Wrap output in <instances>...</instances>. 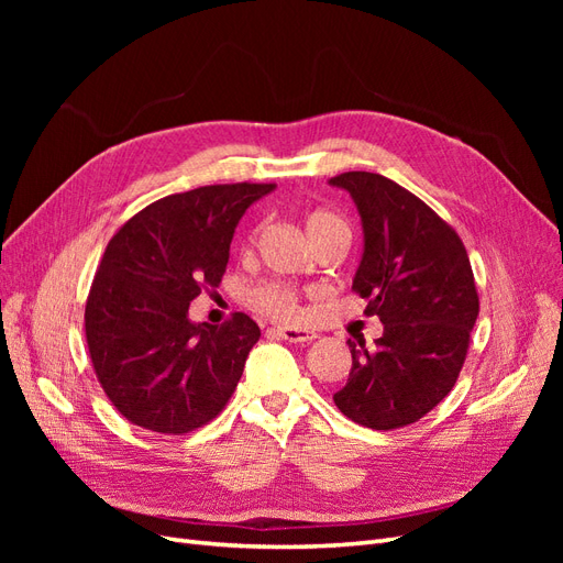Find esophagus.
Here are the masks:
<instances>
[{"instance_id": "esophagus-1", "label": "esophagus", "mask_w": 563, "mask_h": 563, "mask_svg": "<svg viewBox=\"0 0 563 563\" xmlns=\"http://www.w3.org/2000/svg\"><path fill=\"white\" fill-rule=\"evenodd\" d=\"M277 335L288 340V343H308V340L317 338L312 331L308 329H291V327H279L277 329Z\"/></svg>"}]
</instances>
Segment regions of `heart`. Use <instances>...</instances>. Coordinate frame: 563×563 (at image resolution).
<instances>
[{"instance_id":"b5f03b06","label":"heart","mask_w":563,"mask_h":563,"mask_svg":"<svg viewBox=\"0 0 563 563\" xmlns=\"http://www.w3.org/2000/svg\"><path fill=\"white\" fill-rule=\"evenodd\" d=\"M305 230H308L314 244L323 240H335V236L350 242V225L345 223V218H340L338 213L327 209H314L305 216ZM246 302L255 312L279 321L296 319L300 310L298 291L294 286L282 282H261L251 286L246 291Z\"/></svg>"}]
</instances>
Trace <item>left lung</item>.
Instances as JSON below:
<instances>
[{
    "label": "left lung",
    "instance_id": "1",
    "mask_svg": "<svg viewBox=\"0 0 563 563\" xmlns=\"http://www.w3.org/2000/svg\"><path fill=\"white\" fill-rule=\"evenodd\" d=\"M329 183L360 209L364 255L352 291L385 327L373 347L347 340L350 378L333 401L364 428L399 430L428 416L465 364L479 314L472 265L457 232L395 180L347 172Z\"/></svg>",
    "mask_w": 563,
    "mask_h": 563
}]
</instances>
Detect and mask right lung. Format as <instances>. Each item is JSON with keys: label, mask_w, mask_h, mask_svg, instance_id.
Listing matches in <instances>:
<instances>
[{"label": "right lung", "mask_w": 563, "mask_h": 563, "mask_svg": "<svg viewBox=\"0 0 563 563\" xmlns=\"http://www.w3.org/2000/svg\"><path fill=\"white\" fill-rule=\"evenodd\" d=\"M275 183L203 185L129 218L91 284L84 329L96 378L129 422L187 434L211 422L242 378L261 329L234 312L192 323L190 302L225 275L236 223Z\"/></svg>", "instance_id": "obj_1"}]
</instances>
